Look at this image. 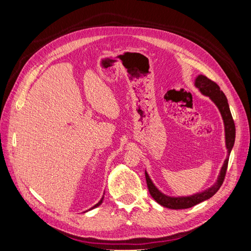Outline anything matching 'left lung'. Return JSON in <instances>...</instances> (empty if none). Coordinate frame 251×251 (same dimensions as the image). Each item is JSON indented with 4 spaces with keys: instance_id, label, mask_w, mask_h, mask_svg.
<instances>
[{
    "instance_id": "1",
    "label": "left lung",
    "mask_w": 251,
    "mask_h": 251,
    "mask_svg": "<svg viewBox=\"0 0 251 251\" xmlns=\"http://www.w3.org/2000/svg\"><path fill=\"white\" fill-rule=\"evenodd\" d=\"M195 85L204 95H207L210 97V100L217 104V107L219 108L220 112H221V115L223 117L224 125H225L226 148H227V150H228V157H227L226 160L224 161V164L222 166V170H221V173H220V176H219L217 183L212 187L208 188L207 191L196 194L192 197L173 198V197H168V196L163 195L162 193L158 191L156 186L153 184V182L151 181L149 175L146 173L147 185H148L151 196L153 197L154 200L157 203L162 205V206H164L166 208H171V209H183V208L193 207V206H195V205L209 199L210 197L214 196L219 191V188L221 187V185L223 184V181L225 179L227 166H228L229 155H230V151L233 147L234 138H235V126H234V121L231 116L229 105H228V102H227V98H226L225 94L222 92L221 89H220L218 83L215 82L214 80L209 79L208 77L204 76V75H199V76L196 79Z\"/></svg>"
}]
</instances>
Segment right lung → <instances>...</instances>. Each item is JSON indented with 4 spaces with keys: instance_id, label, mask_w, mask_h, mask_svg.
I'll use <instances>...</instances> for the list:
<instances>
[{
    "instance_id": "1",
    "label": "right lung",
    "mask_w": 251,
    "mask_h": 251,
    "mask_svg": "<svg viewBox=\"0 0 251 251\" xmlns=\"http://www.w3.org/2000/svg\"><path fill=\"white\" fill-rule=\"evenodd\" d=\"M102 200H103V197H102V198H101V200H100V202H98L96 205H94V206H93L92 208H91V209H93V208H95V207H97V206H100V205L102 203Z\"/></svg>"
}]
</instances>
